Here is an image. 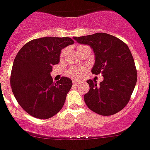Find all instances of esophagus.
Masks as SVG:
<instances>
[{
	"label": "esophagus",
	"mask_w": 150,
	"mask_h": 150,
	"mask_svg": "<svg viewBox=\"0 0 150 150\" xmlns=\"http://www.w3.org/2000/svg\"><path fill=\"white\" fill-rule=\"evenodd\" d=\"M73 84H74V85H75V86H76V85H79V82H77V81H73Z\"/></svg>",
	"instance_id": "1"
}]
</instances>
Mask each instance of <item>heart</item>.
<instances>
[{"label":"heart","mask_w":150,"mask_h":150,"mask_svg":"<svg viewBox=\"0 0 150 150\" xmlns=\"http://www.w3.org/2000/svg\"><path fill=\"white\" fill-rule=\"evenodd\" d=\"M83 47H88L85 46V45H79L77 47V48H83ZM65 50H62V52H61V57H62L65 54ZM85 71L84 68H75V67H71V68H68V70L66 71L67 75L68 76L71 78H74V79H79L82 76V74H83V71Z\"/></svg>","instance_id":"b5f03b06"}]
</instances>
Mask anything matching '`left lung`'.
<instances>
[{
  "instance_id": "1",
  "label": "left lung",
  "mask_w": 150,
  "mask_h": 150,
  "mask_svg": "<svg viewBox=\"0 0 150 150\" xmlns=\"http://www.w3.org/2000/svg\"><path fill=\"white\" fill-rule=\"evenodd\" d=\"M79 43L89 45L95 53L92 73L104 80L97 85L88 79L90 90L84 96L89 109L102 115H111L128 104L137 82V70L127 45L106 33L74 37Z\"/></svg>"
}]
</instances>
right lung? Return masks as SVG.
Wrapping results in <instances>:
<instances>
[{
	"instance_id": "right-lung-1",
	"label": "right lung",
	"mask_w": 150,
	"mask_h": 150,
	"mask_svg": "<svg viewBox=\"0 0 150 150\" xmlns=\"http://www.w3.org/2000/svg\"><path fill=\"white\" fill-rule=\"evenodd\" d=\"M74 43L70 38L45 37L29 41L18 51L10 84L15 99L27 113L47 119L62 108L72 81L62 76L53 82L50 73L52 65L59 63L62 48Z\"/></svg>"
}]
</instances>
